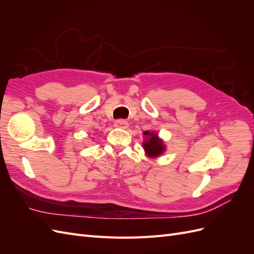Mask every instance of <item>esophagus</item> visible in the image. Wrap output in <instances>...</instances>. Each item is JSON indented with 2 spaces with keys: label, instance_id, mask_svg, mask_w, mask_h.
<instances>
[{
  "label": "esophagus",
  "instance_id": "1",
  "mask_svg": "<svg viewBox=\"0 0 254 254\" xmlns=\"http://www.w3.org/2000/svg\"><path fill=\"white\" fill-rule=\"evenodd\" d=\"M128 122L124 121V120H118L115 121L114 123V126L117 128H122V129H127L128 128Z\"/></svg>",
  "mask_w": 254,
  "mask_h": 254
}]
</instances>
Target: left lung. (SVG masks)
<instances>
[{"label":"left lung","mask_w":254,"mask_h":254,"mask_svg":"<svg viewBox=\"0 0 254 254\" xmlns=\"http://www.w3.org/2000/svg\"><path fill=\"white\" fill-rule=\"evenodd\" d=\"M144 141L143 148L145 150V155L149 158H158L162 156L166 150V145L164 141L160 139L156 131H144Z\"/></svg>","instance_id":"obj_1"}]
</instances>
